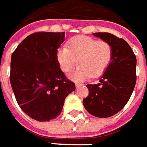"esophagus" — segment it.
<instances>
[{
    "instance_id": "34e87169",
    "label": "esophagus",
    "mask_w": 147,
    "mask_h": 147,
    "mask_svg": "<svg viewBox=\"0 0 147 147\" xmlns=\"http://www.w3.org/2000/svg\"><path fill=\"white\" fill-rule=\"evenodd\" d=\"M80 86H82L81 84H79V83H76V88H79V87H80Z\"/></svg>"
}]
</instances>
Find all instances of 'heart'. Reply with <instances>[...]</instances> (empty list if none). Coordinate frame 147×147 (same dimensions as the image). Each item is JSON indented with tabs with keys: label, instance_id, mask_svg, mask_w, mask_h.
<instances>
[{
	"label": "heart",
	"instance_id": "heart-1",
	"mask_svg": "<svg viewBox=\"0 0 147 147\" xmlns=\"http://www.w3.org/2000/svg\"><path fill=\"white\" fill-rule=\"evenodd\" d=\"M111 58L112 47L109 43L84 35L71 38L67 47L57 51V59L64 72H69L79 62L77 69L70 75V78L76 81L102 75Z\"/></svg>",
	"mask_w": 147,
	"mask_h": 147
}]
</instances>
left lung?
<instances>
[{
	"label": "left lung",
	"instance_id": "left-lung-1",
	"mask_svg": "<svg viewBox=\"0 0 147 147\" xmlns=\"http://www.w3.org/2000/svg\"><path fill=\"white\" fill-rule=\"evenodd\" d=\"M112 47L111 62L97 84H88L89 95L83 100L87 111L96 117H109L128 102L136 84L137 59L129 45L110 33H94Z\"/></svg>",
	"mask_w": 147,
	"mask_h": 147
}]
</instances>
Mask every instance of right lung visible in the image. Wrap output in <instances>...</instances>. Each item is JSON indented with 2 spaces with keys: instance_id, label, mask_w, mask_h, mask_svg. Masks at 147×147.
<instances>
[{
  "instance_id": "obj_1",
  "label": "right lung",
  "mask_w": 147,
  "mask_h": 147,
  "mask_svg": "<svg viewBox=\"0 0 147 147\" xmlns=\"http://www.w3.org/2000/svg\"><path fill=\"white\" fill-rule=\"evenodd\" d=\"M65 32H37L26 37L11 56L10 84L22 111L38 121L60 114L64 100L76 90L57 59Z\"/></svg>"
}]
</instances>
